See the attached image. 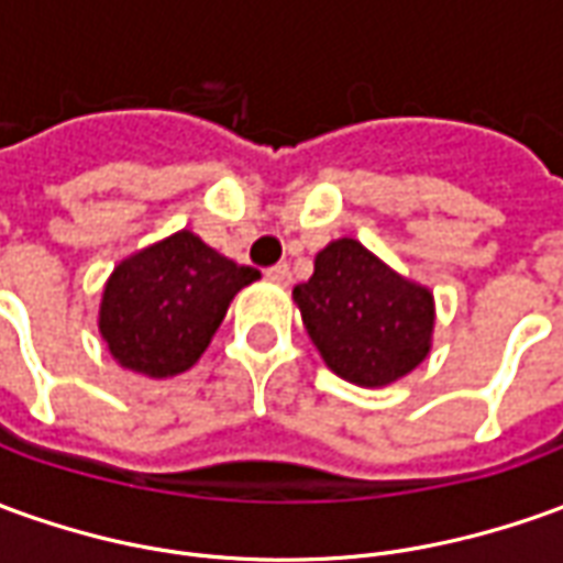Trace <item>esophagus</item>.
Listing matches in <instances>:
<instances>
[{"label":"esophagus","instance_id":"obj_1","mask_svg":"<svg viewBox=\"0 0 563 563\" xmlns=\"http://www.w3.org/2000/svg\"><path fill=\"white\" fill-rule=\"evenodd\" d=\"M266 278L275 285H290V266L288 263H278L273 269H266Z\"/></svg>","mask_w":563,"mask_h":563}]
</instances>
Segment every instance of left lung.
<instances>
[{"label": "left lung", "mask_w": 563, "mask_h": 563, "mask_svg": "<svg viewBox=\"0 0 563 563\" xmlns=\"http://www.w3.org/2000/svg\"><path fill=\"white\" fill-rule=\"evenodd\" d=\"M294 303L324 364L364 389L393 386L432 352L435 297L355 239H333Z\"/></svg>", "instance_id": "left-lung-1"}]
</instances>
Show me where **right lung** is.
Masks as SVG:
<instances>
[{"label":"right lung","mask_w":563,"mask_h":563,"mask_svg":"<svg viewBox=\"0 0 563 563\" xmlns=\"http://www.w3.org/2000/svg\"><path fill=\"white\" fill-rule=\"evenodd\" d=\"M257 278V269L180 230L115 263L97 331L119 367L150 379L177 377L199 362L232 297Z\"/></svg>","instance_id":"obj_1"}]
</instances>
